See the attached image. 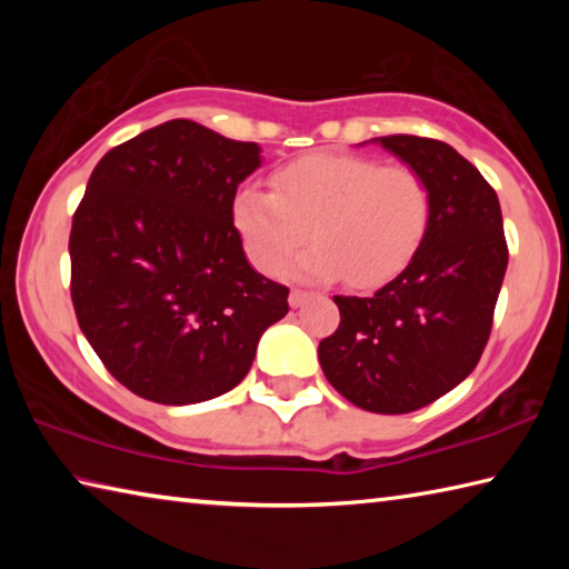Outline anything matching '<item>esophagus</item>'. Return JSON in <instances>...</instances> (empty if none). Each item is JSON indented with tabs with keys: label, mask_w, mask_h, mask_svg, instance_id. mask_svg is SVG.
<instances>
[{
	"label": "esophagus",
	"mask_w": 569,
	"mask_h": 569,
	"mask_svg": "<svg viewBox=\"0 0 569 569\" xmlns=\"http://www.w3.org/2000/svg\"><path fill=\"white\" fill-rule=\"evenodd\" d=\"M308 296H311V293L298 291V288H293L291 296H288V303H291V308H298V306H303L308 301Z\"/></svg>",
	"instance_id": "esophagus-1"
}]
</instances>
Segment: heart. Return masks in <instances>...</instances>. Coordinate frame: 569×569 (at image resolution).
I'll list each match as a JSON object with an SVG mask.
<instances>
[{
	"label": "heart",
	"mask_w": 569,
	"mask_h": 569,
	"mask_svg": "<svg viewBox=\"0 0 569 569\" xmlns=\"http://www.w3.org/2000/svg\"><path fill=\"white\" fill-rule=\"evenodd\" d=\"M233 228L258 271L281 273L308 236L316 243L288 266L303 281L373 288L417 256L431 223V190L417 170L369 156H308L246 186L230 206Z\"/></svg>",
	"instance_id": "b5f03b06"
}]
</instances>
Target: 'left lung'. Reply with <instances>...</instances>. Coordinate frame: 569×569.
Masks as SVG:
<instances>
[{"label": "left lung", "mask_w": 569, "mask_h": 569, "mask_svg": "<svg viewBox=\"0 0 569 569\" xmlns=\"http://www.w3.org/2000/svg\"><path fill=\"white\" fill-rule=\"evenodd\" d=\"M427 180L431 223L417 256L369 298L333 296L341 323L319 343L331 387L373 413H407L465 381L485 351L507 271L492 186L441 140L373 138Z\"/></svg>", "instance_id": "obj_1"}]
</instances>
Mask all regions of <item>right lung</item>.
Masks as SVG:
<instances>
[{"instance_id": "1", "label": "right lung", "mask_w": 569, "mask_h": 569, "mask_svg": "<svg viewBox=\"0 0 569 569\" xmlns=\"http://www.w3.org/2000/svg\"><path fill=\"white\" fill-rule=\"evenodd\" d=\"M256 142L170 120L112 148L72 218L77 323L138 397L186 407L238 387L288 288L248 263L230 206Z\"/></svg>"}]
</instances>
